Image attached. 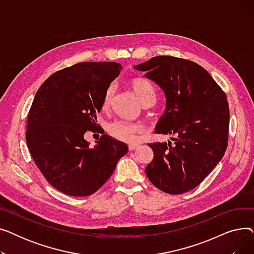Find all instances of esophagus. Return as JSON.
Returning a JSON list of instances; mask_svg holds the SVG:
<instances>
[{
  "instance_id": "esophagus-1",
  "label": "esophagus",
  "mask_w": 254,
  "mask_h": 254,
  "mask_svg": "<svg viewBox=\"0 0 254 254\" xmlns=\"http://www.w3.org/2000/svg\"><path fill=\"white\" fill-rule=\"evenodd\" d=\"M139 148V145H128V150L132 151V150H136Z\"/></svg>"
}]
</instances>
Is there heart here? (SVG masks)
Here are the masks:
<instances>
[{
  "label": "heart",
  "instance_id": "heart-1",
  "mask_svg": "<svg viewBox=\"0 0 254 254\" xmlns=\"http://www.w3.org/2000/svg\"><path fill=\"white\" fill-rule=\"evenodd\" d=\"M130 85L134 89L136 96L143 103L146 100L153 99L155 100V90L153 85L147 79L144 78H135L130 81ZM115 86L111 84L107 88L104 98L102 107L103 109H107L110 106L112 97L114 95ZM144 128L141 125L136 123L125 122V120H115V122L109 124L108 131L109 134L118 141L125 143H135L139 139V135L143 132Z\"/></svg>",
  "mask_w": 254,
  "mask_h": 254
}]
</instances>
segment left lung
I'll list each match as a JSON object with an SVG mask.
<instances>
[{
  "instance_id": "1",
  "label": "left lung",
  "mask_w": 254,
  "mask_h": 254,
  "mask_svg": "<svg viewBox=\"0 0 254 254\" xmlns=\"http://www.w3.org/2000/svg\"><path fill=\"white\" fill-rule=\"evenodd\" d=\"M134 69L145 72L165 92L166 110L155 134L177 135L174 144H148L154 156L146 175L166 193L190 191L210 174L228 147L225 93L203 66L185 59L154 57Z\"/></svg>"
}]
</instances>
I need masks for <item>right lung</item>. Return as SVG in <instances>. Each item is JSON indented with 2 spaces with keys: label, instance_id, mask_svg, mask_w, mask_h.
Masks as SVG:
<instances>
[{
  "label": "right lung",
  "instance_id": "right-lung-1",
  "mask_svg": "<svg viewBox=\"0 0 254 254\" xmlns=\"http://www.w3.org/2000/svg\"><path fill=\"white\" fill-rule=\"evenodd\" d=\"M122 69L111 62L77 63L52 74L36 93L26 122V145L45 179L63 193H95L128 150L107 134L95 147L84 139L85 131L101 127L97 115L104 95Z\"/></svg>",
  "mask_w": 254,
  "mask_h": 254
}]
</instances>
